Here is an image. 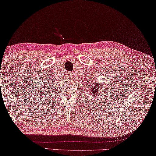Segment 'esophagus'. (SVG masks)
Instances as JSON below:
<instances>
[{"label": "esophagus", "instance_id": "34e87169", "mask_svg": "<svg viewBox=\"0 0 156 156\" xmlns=\"http://www.w3.org/2000/svg\"><path fill=\"white\" fill-rule=\"evenodd\" d=\"M72 76H73V75H72V74H69V77H72Z\"/></svg>", "mask_w": 156, "mask_h": 156}]
</instances>
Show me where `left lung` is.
Masks as SVG:
<instances>
[{
    "instance_id": "8db88e82",
    "label": "left lung",
    "mask_w": 156,
    "mask_h": 156,
    "mask_svg": "<svg viewBox=\"0 0 156 156\" xmlns=\"http://www.w3.org/2000/svg\"><path fill=\"white\" fill-rule=\"evenodd\" d=\"M91 84V83H90ZM100 83H93V84H92V86L90 88V94L92 95H95V94H98V89L100 88ZM96 97V96H95Z\"/></svg>"
}]
</instances>
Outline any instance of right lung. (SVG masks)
Instances as JSON below:
<instances>
[{
    "label": "right lung",
    "mask_w": 156,
    "mask_h": 156,
    "mask_svg": "<svg viewBox=\"0 0 156 156\" xmlns=\"http://www.w3.org/2000/svg\"><path fill=\"white\" fill-rule=\"evenodd\" d=\"M44 85H43L44 87H47V89L45 90V88H44V90H41V88H40V90L38 91L39 93L37 94H38L39 98H40V99H41V97H43V96H45V95H47V92H49V90H48V85H47V84H45V83H44ZM46 88H47V87H46Z\"/></svg>",
    "instance_id": "obj_1"
}]
</instances>
